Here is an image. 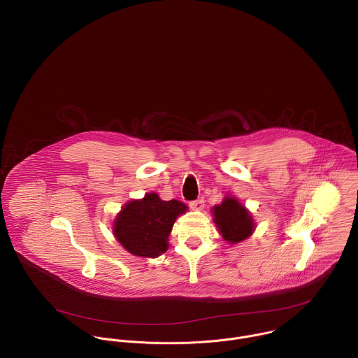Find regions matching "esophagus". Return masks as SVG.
Segmentation results:
<instances>
[{"label":"esophagus","instance_id":"esophagus-1","mask_svg":"<svg viewBox=\"0 0 358 358\" xmlns=\"http://www.w3.org/2000/svg\"><path fill=\"white\" fill-rule=\"evenodd\" d=\"M189 208L192 210H202L205 208V201L203 199H196V201H192L189 202Z\"/></svg>","mask_w":358,"mask_h":358}]
</instances>
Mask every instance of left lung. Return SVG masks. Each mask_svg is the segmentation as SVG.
<instances>
[{
	"instance_id": "left-lung-1",
	"label": "left lung",
	"mask_w": 358,
	"mask_h": 358,
	"mask_svg": "<svg viewBox=\"0 0 358 358\" xmlns=\"http://www.w3.org/2000/svg\"><path fill=\"white\" fill-rule=\"evenodd\" d=\"M213 223L227 244H238L250 238L255 231L252 213L238 198L226 195L222 203L212 208Z\"/></svg>"
}]
</instances>
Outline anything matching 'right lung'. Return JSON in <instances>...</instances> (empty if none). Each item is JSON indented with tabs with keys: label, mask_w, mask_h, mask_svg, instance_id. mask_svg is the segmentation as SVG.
Instances as JSON below:
<instances>
[{
	"label": "right lung",
	"mask_w": 358,
	"mask_h": 358,
	"mask_svg": "<svg viewBox=\"0 0 358 358\" xmlns=\"http://www.w3.org/2000/svg\"><path fill=\"white\" fill-rule=\"evenodd\" d=\"M188 206L177 199L163 201L156 192L127 202L113 222L115 240L132 255L156 258L169 250L174 222Z\"/></svg>",
	"instance_id": "obj_1"
}]
</instances>
